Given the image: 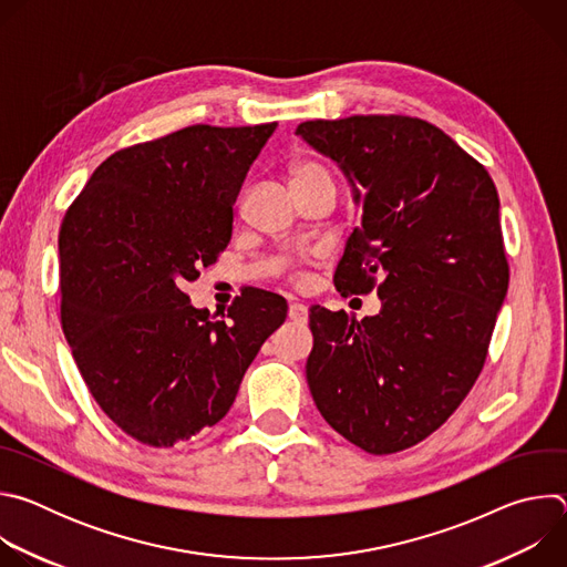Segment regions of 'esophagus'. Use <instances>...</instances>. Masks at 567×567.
Segmentation results:
<instances>
[{
    "label": "esophagus",
    "instance_id": "1",
    "mask_svg": "<svg viewBox=\"0 0 567 567\" xmlns=\"http://www.w3.org/2000/svg\"><path fill=\"white\" fill-rule=\"evenodd\" d=\"M307 318H309V311H307L305 305H300V302H291V305H289V320H293V322H307Z\"/></svg>",
    "mask_w": 567,
    "mask_h": 567
}]
</instances>
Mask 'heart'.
I'll list each match as a JSON object with an SVG mask.
<instances>
[{"mask_svg":"<svg viewBox=\"0 0 567 567\" xmlns=\"http://www.w3.org/2000/svg\"><path fill=\"white\" fill-rule=\"evenodd\" d=\"M289 179H291V188H298V186H305L309 182L330 179V177L318 164H311V161H298V164H293L289 168Z\"/></svg>","mask_w":567,"mask_h":567,"instance_id":"b5f03b06","label":"heart"}]
</instances>
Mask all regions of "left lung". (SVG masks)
I'll return each mask as SVG.
<instances>
[{
  "label": "left lung",
  "instance_id": "left-lung-1",
  "mask_svg": "<svg viewBox=\"0 0 567 567\" xmlns=\"http://www.w3.org/2000/svg\"><path fill=\"white\" fill-rule=\"evenodd\" d=\"M296 134L346 175L361 221L334 274L341 293L377 285L357 320L309 307L305 372L326 422L368 453L415 446L475 383L509 267L496 186L440 127L411 116L307 121Z\"/></svg>",
  "mask_w": 567,
  "mask_h": 567
}]
</instances>
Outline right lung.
<instances>
[{
    "instance_id": "right-lung-1",
    "label": "right lung",
    "mask_w": 567,
    "mask_h": 567,
    "mask_svg": "<svg viewBox=\"0 0 567 567\" xmlns=\"http://www.w3.org/2000/svg\"><path fill=\"white\" fill-rule=\"evenodd\" d=\"M276 127L190 125L125 147L64 215V337L105 415L147 446L215 426L287 318L282 296L254 287L226 318L184 293L230 241L233 204Z\"/></svg>"
}]
</instances>
